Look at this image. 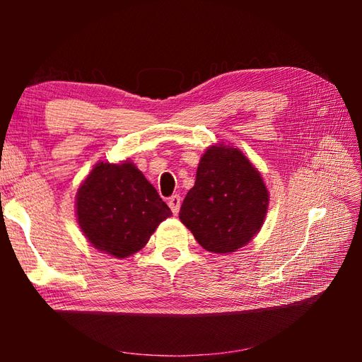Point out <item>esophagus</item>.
I'll use <instances>...</instances> for the list:
<instances>
[{
  "instance_id": "1",
  "label": "esophagus",
  "mask_w": 362,
  "mask_h": 362,
  "mask_svg": "<svg viewBox=\"0 0 362 362\" xmlns=\"http://www.w3.org/2000/svg\"><path fill=\"white\" fill-rule=\"evenodd\" d=\"M180 204H182V199H180V196H171L168 199V205H169V209H171V211L174 213V214H177L179 213V210H180Z\"/></svg>"
}]
</instances>
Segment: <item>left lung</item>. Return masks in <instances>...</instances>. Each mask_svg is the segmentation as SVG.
<instances>
[{
  "label": "left lung",
  "mask_w": 362,
  "mask_h": 362,
  "mask_svg": "<svg viewBox=\"0 0 362 362\" xmlns=\"http://www.w3.org/2000/svg\"><path fill=\"white\" fill-rule=\"evenodd\" d=\"M267 206L269 191L258 169L238 148L216 144L201 157L179 218L205 250L230 253L259 232Z\"/></svg>",
  "instance_id": "left-lung-1"
}]
</instances>
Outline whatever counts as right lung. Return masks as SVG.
<instances>
[{
  "label": "right lung",
  "mask_w": 362,
  "mask_h": 362,
  "mask_svg": "<svg viewBox=\"0 0 362 362\" xmlns=\"http://www.w3.org/2000/svg\"><path fill=\"white\" fill-rule=\"evenodd\" d=\"M169 206L132 161H99L76 194L78 224L99 252L127 258L141 250Z\"/></svg>",
  "instance_id": "obj_1"
}]
</instances>
